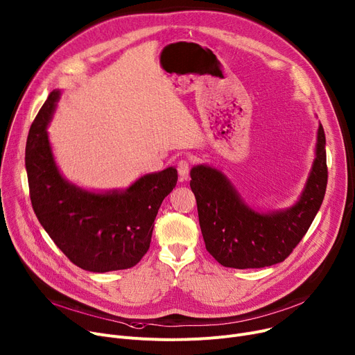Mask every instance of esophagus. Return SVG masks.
Here are the masks:
<instances>
[{
	"mask_svg": "<svg viewBox=\"0 0 355 355\" xmlns=\"http://www.w3.org/2000/svg\"><path fill=\"white\" fill-rule=\"evenodd\" d=\"M190 167H191L190 159H180L177 162V170H178V174H180V180H187L188 173H190Z\"/></svg>",
	"mask_w": 355,
	"mask_h": 355,
	"instance_id": "34e87169",
	"label": "esophagus"
}]
</instances>
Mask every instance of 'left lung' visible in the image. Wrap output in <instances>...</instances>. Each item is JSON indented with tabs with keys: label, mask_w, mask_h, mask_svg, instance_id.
Instances as JSON below:
<instances>
[{
	"label": "left lung",
	"mask_w": 355,
	"mask_h": 355,
	"mask_svg": "<svg viewBox=\"0 0 355 355\" xmlns=\"http://www.w3.org/2000/svg\"><path fill=\"white\" fill-rule=\"evenodd\" d=\"M328 180L325 134L320 124L315 159L304 191L291 208L261 214L251 209L223 173L191 170L190 187L207 251L230 268H263L284 259L302 240L322 204Z\"/></svg>",
	"instance_id": "obj_1"
}]
</instances>
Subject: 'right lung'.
<instances>
[{"label":"right lung","instance_id":"obj_1","mask_svg":"<svg viewBox=\"0 0 355 355\" xmlns=\"http://www.w3.org/2000/svg\"><path fill=\"white\" fill-rule=\"evenodd\" d=\"M60 91L54 89L31 124L26 168L35 216L55 245L91 272L127 270L150 248L162 200L177 184V170L147 174L125 191L89 193L58 171L46 134Z\"/></svg>","mask_w":355,"mask_h":355}]
</instances>
